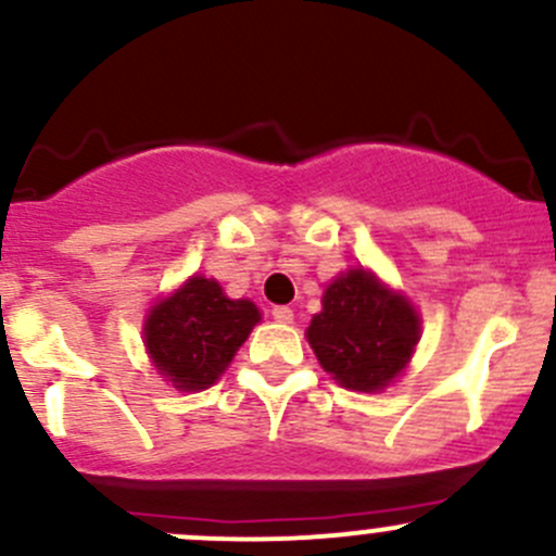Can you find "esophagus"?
I'll list each match as a JSON object with an SVG mask.
<instances>
[{"label": "esophagus", "instance_id": "obj_1", "mask_svg": "<svg viewBox=\"0 0 556 556\" xmlns=\"http://www.w3.org/2000/svg\"><path fill=\"white\" fill-rule=\"evenodd\" d=\"M271 317L277 319V323H293V309H290V306H274L271 309Z\"/></svg>", "mask_w": 556, "mask_h": 556}]
</instances>
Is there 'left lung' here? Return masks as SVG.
Here are the masks:
<instances>
[{"mask_svg":"<svg viewBox=\"0 0 556 556\" xmlns=\"http://www.w3.org/2000/svg\"><path fill=\"white\" fill-rule=\"evenodd\" d=\"M306 336L336 382L377 392L406 368L419 339V317L403 295L352 268L325 290L323 312L314 314Z\"/></svg>","mask_w":556,"mask_h":556,"instance_id":"left-lung-1","label":"left lung"}]
</instances>
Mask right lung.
<instances>
[{
  "label": "right lung",
  "instance_id": "obj_1",
  "mask_svg": "<svg viewBox=\"0 0 556 556\" xmlns=\"http://www.w3.org/2000/svg\"><path fill=\"white\" fill-rule=\"evenodd\" d=\"M257 319L255 304L226 299L220 285L193 277L150 312L144 344L155 368L174 387L204 390L226 371Z\"/></svg>",
  "mask_w": 556,
  "mask_h": 556
}]
</instances>
